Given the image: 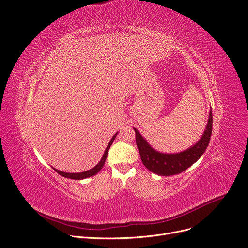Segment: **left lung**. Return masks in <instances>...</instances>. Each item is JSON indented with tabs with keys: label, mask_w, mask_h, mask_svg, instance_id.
Returning a JSON list of instances; mask_svg holds the SVG:
<instances>
[{
	"label": "left lung",
	"mask_w": 248,
	"mask_h": 248,
	"mask_svg": "<svg viewBox=\"0 0 248 248\" xmlns=\"http://www.w3.org/2000/svg\"><path fill=\"white\" fill-rule=\"evenodd\" d=\"M134 131L136 144L144 166L158 175H175L194 164L205 152L212 133V111L210 110L206 129L200 140L192 147L179 153H160L150 146L136 128H134Z\"/></svg>",
	"instance_id": "1"
}]
</instances>
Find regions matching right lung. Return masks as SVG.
Masks as SVG:
<instances>
[{
    "instance_id": "1",
    "label": "right lung",
    "mask_w": 248,
    "mask_h": 248,
    "mask_svg": "<svg viewBox=\"0 0 248 248\" xmlns=\"http://www.w3.org/2000/svg\"><path fill=\"white\" fill-rule=\"evenodd\" d=\"M117 133H118V132H117ZM117 133H116V134L112 137V139H111V141L109 142L108 146H107V148H106V150H105V152H104L103 156H102V159H101L100 161H99V163H98L95 167H93L92 169H90V170H87V171H84V172H80V173H67V172H63V171L57 170V169H55V168H54V169H55V171H56L57 173H59L60 175H62L63 177L70 178V179H75V180L85 179V178H87V177H91V176L95 175V174H97V173L102 169V167L104 166L105 161H106V158H107V155H108L109 148H110V146L112 145V143H113V141H114V139H115L116 135H117Z\"/></svg>"
}]
</instances>
